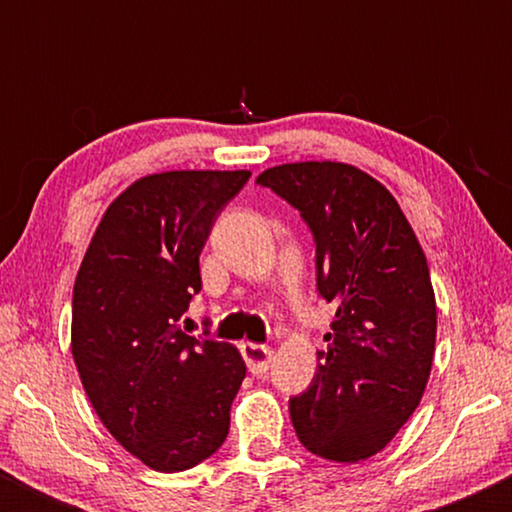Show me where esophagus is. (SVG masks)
<instances>
[{
	"label": "esophagus",
	"mask_w": 512,
	"mask_h": 512,
	"mask_svg": "<svg viewBox=\"0 0 512 512\" xmlns=\"http://www.w3.org/2000/svg\"><path fill=\"white\" fill-rule=\"evenodd\" d=\"M240 354H243L245 363H248L250 373L255 375H264L269 370V363H272L274 351L264 344H255V342H243L240 344Z\"/></svg>",
	"instance_id": "1"
}]
</instances>
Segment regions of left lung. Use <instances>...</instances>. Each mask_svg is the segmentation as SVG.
I'll use <instances>...</instances> for the list:
<instances>
[{
	"instance_id": "left-lung-1",
	"label": "left lung",
	"mask_w": 512,
	"mask_h": 512,
	"mask_svg": "<svg viewBox=\"0 0 512 512\" xmlns=\"http://www.w3.org/2000/svg\"><path fill=\"white\" fill-rule=\"evenodd\" d=\"M257 182L301 211L317 291L337 308L313 383L289 399L296 436L325 460H368L407 424L431 375L438 320L426 255L390 190L356 166L284 163Z\"/></svg>"
}]
</instances>
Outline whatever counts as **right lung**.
Here are the masks:
<instances>
[{"instance_id": "1", "label": "right lung", "mask_w": 512, "mask_h": 512, "mask_svg": "<svg viewBox=\"0 0 512 512\" xmlns=\"http://www.w3.org/2000/svg\"><path fill=\"white\" fill-rule=\"evenodd\" d=\"M250 170H168L105 209L74 281L72 356L113 438L156 472L221 448L245 378L233 344L190 337L180 317L202 289L199 255Z\"/></svg>"}]
</instances>
